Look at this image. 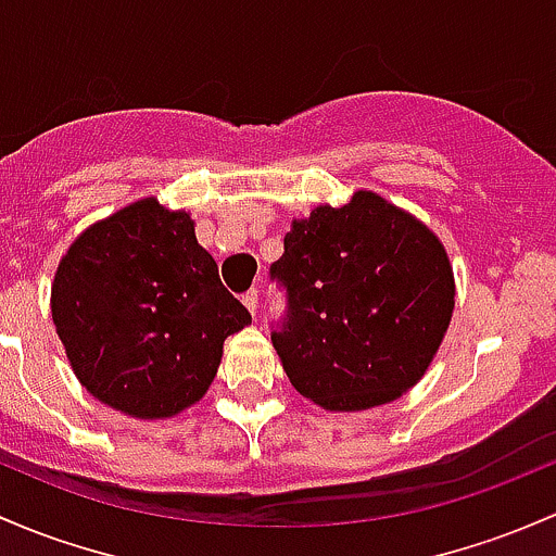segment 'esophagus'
<instances>
[{
    "label": "esophagus",
    "mask_w": 556,
    "mask_h": 556,
    "mask_svg": "<svg viewBox=\"0 0 556 556\" xmlns=\"http://www.w3.org/2000/svg\"><path fill=\"white\" fill-rule=\"evenodd\" d=\"M242 303L248 306V312L255 317V312H258V290H248V293L242 295Z\"/></svg>",
    "instance_id": "1"
}]
</instances>
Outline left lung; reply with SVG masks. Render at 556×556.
Instances as JSON below:
<instances>
[{
	"mask_svg": "<svg viewBox=\"0 0 556 556\" xmlns=\"http://www.w3.org/2000/svg\"><path fill=\"white\" fill-rule=\"evenodd\" d=\"M271 279L288 290L274 349L290 383L325 410H367L413 389L455 306L437 233L372 191L293 220Z\"/></svg>",
	"mask_w": 556,
	"mask_h": 556,
	"instance_id": "8db88e82",
	"label": "left lung"
}]
</instances>
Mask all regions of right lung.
I'll return each mask as SVG.
<instances>
[{
    "instance_id": "obj_1",
    "label": "right lung",
    "mask_w": 556,
    "mask_h": 556,
    "mask_svg": "<svg viewBox=\"0 0 556 556\" xmlns=\"http://www.w3.org/2000/svg\"><path fill=\"white\" fill-rule=\"evenodd\" d=\"M52 323L74 376L125 416L173 418L218 372L224 341L253 323L220 285L186 210L154 197L74 239L58 263Z\"/></svg>"
}]
</instances>
